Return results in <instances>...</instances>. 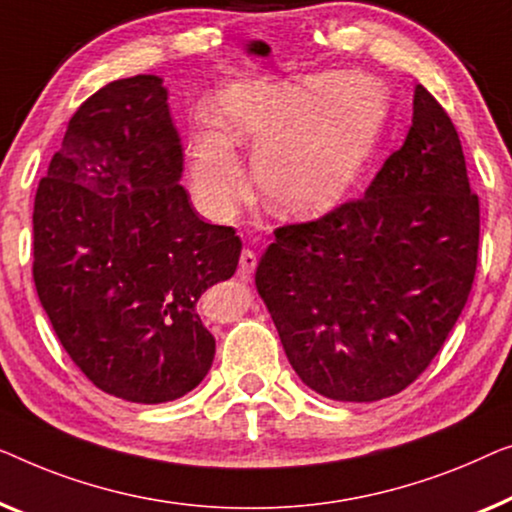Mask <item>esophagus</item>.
<instances>
[{
  "mask_svg": "<svg viewBox=\"0 0 512 512\" xmlns=\"http://www.w3.org/2000/svg\"><path fill=\"white\" fill-rule=\"evenodd\" d=\"M255 266H257V255L253 253V250H243L241 259H239V276L243 280H248L250 276H253Z\"/></svg>",
  "mask_w": 512,
  "mask_h": 512,
  "instance_id": "obj_1",
  "label": "esophagus"
}]
</instances>
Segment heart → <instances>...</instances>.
<instances>
[{"instance_id": "heart-1", "label": "heart", "mask_w": 512, "mask_h": 512, "mask_svg": "<svg viewBox=\"0 0 512 512\" xmlns=\"http://www.w3.org/2000/svg\"><path fill=\"white\" fill-rule=\"evenodd\" d=\"M385 118L383 88L343 71L236 83L215 104V129L194 134V199L215 220L236 211L248 181L234 143H248L257 190L273 213H327L359 181Z\"/></svg>"}]
</instances>
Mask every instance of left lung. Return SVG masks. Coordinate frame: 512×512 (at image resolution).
I'll return each mask as SVG.
<instances>
[{"label": "left lung", "instance_id": "1", "mask_svg": "<svg viewBox=\"0 0 512 512\" xmlns=\"http://www.w3.org/2000/svg\"><path fill=\"white\" fill-rule=\"evenodd\" d=\"M273 234L255 285L297 376L334 401L406 390L462 315L478 264L480 201L450 115L417 85L406 141L364 197Z\"/></svg>", "mask_w": 512, "mask_h": 512}]
</instances>
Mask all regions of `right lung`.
Wrapping results in <instances>:
<instances>
[{
	"label": "right lung",
	"instance_id": "obj_1",
	"mask_svg": "<svg viewBox=\"0 0 512 512\" xmlns=\"http://www.w3.org/2000/svg\"><path fill=\"white\" fill-rule=\"evenodd\" d=\"M181 174L167 88L141 74L78 106L34 197L43 311L92 385L132 403L174 401L204 380L215 338L197 301L241 257L234 227L201 220Z\"/></svg>",
	"mask_w": 512,
	"mask_h": 512
}]
</instances>
